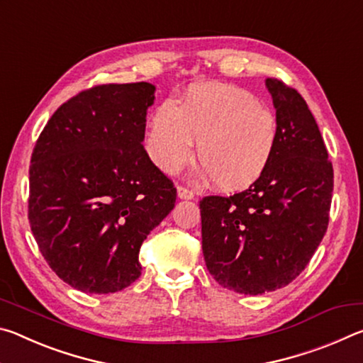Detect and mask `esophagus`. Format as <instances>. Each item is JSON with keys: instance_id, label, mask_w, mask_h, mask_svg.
I'll return each mask as SVG.
<instances>
[{"instance_id": "34e87169", "label": "esophagus", "mask_w": 363, "mask_h": 363, "mask_svg": "<svg viewBox=\"0 0 363 363\" xmlns=\"http://www.w3.org/2000/svg\"><path fill=\"white\" fill-rule=\"evenodd\" d=\"M194 196L195 195H194L192 190H189V189L182 187V186L177 187V199H181V200H192Z\"/></svg>"}]
</instances>
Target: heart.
Segmentation results:
<instances>
[{"mask_svg":"<svg viewBox=\"0 0 363 363\" xmlns=\"http://www.w3.org/2000/svg\"><path fill=\"white\" fill-rule=\"evenodd\" d=\"M223 192H240L266 173L279 143V121L248 91L229 84H195L182 106L164 101L153 112L145 150L158 169L174 174L194 155Z\"/></svg>","mask_w":363,"mask_h":363,"instance_id":"heart-1","label":"heart"}]
</instances>
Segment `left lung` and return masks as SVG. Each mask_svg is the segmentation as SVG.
Returning a JSON list of instances; mask_svg holds the SVG:
<instances>
[{
    "mask_svg": "<svg viewBox=\"0 0 363 363\" xmlns=\"http://www.w3.org/2000/svg\"><path fill=\"white\" fill-rule=\"evenodd\" d=\"M279 143L266 173L232 196L200 201L201 248L227 290L264 294L293 281L327 232L333 167L314 115L296 89L267 78Z\"/></svg>",
    "mask_w": 363,
    "mask_h": 363,
    "instance_id": "8db88e82",
    "label": "left lung"
}]
</instances>
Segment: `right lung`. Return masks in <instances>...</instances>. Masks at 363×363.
Segmentation results:
<instances>
[{
  "mask_svg": "<svg viewBox=\"0 0 363 363\" xmlns=\"http://www.w3.org/2000/svg\"><path fill=\"white\" fill-rule=\"evenodd\" d=\"M155 86L102 84L60 106L30 164L28 219L65 284L107 294L140 275L139 250L174 208L176 189L144 149Z\"/></svg>",
  "mask_w": 363,
  "mask_h": 363,
  "instance_id": "add662e5",
  "label": "right lung"
}]
</instances>
